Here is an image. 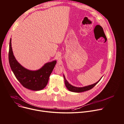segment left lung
I'll return each instance as SVG.
<instances>
[{"label": "left lung", "instance_id": "obj_1", "mask_svg": "<svg viewBox=\"0 0 124 124\" xmlns=\"http://www.w3.org/2000/svg\"><path fill=\"white\" fill-rule=\"evenodd\" d=\"M64 81H65V85L67 87V89L71 92H77V93H80V92H84L86 91H88L90 89H91L92 88H93L99 81L101 79V78L98 81H97L96 83L93 84L92 85H90L88 86H86L85 87H75L72 85H70L68 82V81L66 79L64 75Z\"/></svg>", "mask_w": 124, "mask_h": 124}]
</instances>
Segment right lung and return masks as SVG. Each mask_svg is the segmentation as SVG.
<instances>
[{"label":"right lung","mask_w":124,"mask_h":124,"mask_svg":"<svg viewBox=\"0 0 124 124\" xmlns=\"http://www.w3.org/2000/svg\"><path fill=\"white\" fill-rule=\"evenodd\" d=\"M9 62L16 79L24 87L34 91L41 90L46 86L56 63V60L46 63L37 70H30L24 68L16 61L13 54L11 38L9 44Z\"/></svg>","instance_id":"obj_1"}]
</instances>
